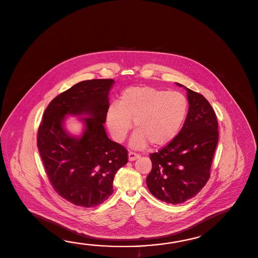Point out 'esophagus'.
<instances>
[{
    "instance_id": "1",
    "label": "esophagus",
    "mask_w": 258,
    "mask_h": 258,
    "mask_svg": "<svg viewBox=\"0 0 258 258\" xmlns=\"http://www.w3.org/2000/svg\"><path fill=\"white\" fill-rule=\"evenodd\" d=\"M140 157V155L136 154V153H133V152H130L128 153V160L130 161H135Z\"/></svg>"
}]
</instances>
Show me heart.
Instances as JSON below:
<instances>
[{
    "instance_id": "1",
    "label": "heart",
    "mask_w": 258,
    "mask_h": 258,
    "mask_svg": "<svg viewBox=\"0 0 258 258\" xmlns=\"http://www.w3.org/2000/svg\"><path fill=\"white\" fill-rule=\"evenodd\" d=\"M188 113V101L183 94L150 86L127 88L117 103L110 104L105 122L113 140L122 143L132 128L137 131L130 145L143 149L148 143L163 147L178 136Z\"/></svg>"
}]
</instances>
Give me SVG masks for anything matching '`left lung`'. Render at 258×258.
<instances>
[{"mask_svg": "<svg viewBox=\"0 0 258 258\" xmlns=\"http://www.w3.org/2000/svg\"><path fill=\"white\" fill-rule=\"evenodd\" d=\"M183 87L189 109L178 136L166 147L150 155L153 167L147 187L157 199L178 205L195 197L210 178L218 142V120L209 102Z\"/></svg>", "mask_w": 258, "mask_h": 258, "instance_id": "8db88e82", "label": "left lung"}]
</instances>
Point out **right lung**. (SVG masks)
<instances>
[{"label":"right lung","mask_w":258,"mask_h":258,"mask_svg":"<svg viewBox=\"0 0 258 258\" xmlns=\"http://www.w3.org/2000/svg\"><path fill=\"white\" fill-rule=\"evenodd\" d=\"M114 80H84L47 106L37 144L48 178L58 195L75 206L92 207L113 194L116 171L127 163V152L109 139L103 124ZM69 115L84 125L80 137L65 128Z\"/></svg>","instance_id":"right-lung-1"}]
</instances>
